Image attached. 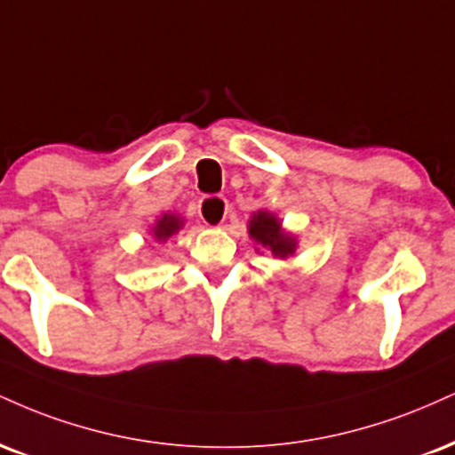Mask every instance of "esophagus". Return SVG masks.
<instances>
[{"label": "esophagus", "mask_w": 455, "mask_h": 455, "mask_svg": "<svg viewBox=\"0 0 455 455\" xmlns=\"http://www.w3.org/2000/svg\"><path fill=\"white\" fill-rule=\"evenodd\" d=\"M228 213V201L224 196H204L199 204V216L205 224H212V227H222L224 220H227Z\"/></svg>", "instance_id": "obj_1"}]
</instances>
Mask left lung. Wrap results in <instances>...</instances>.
I'll return each mask as SVG.
<instances>
[{"label":"left lung","mask_w":455,"mask_h":455,"mask_svg":"<svg viewBox=\"0 0 455 455\" xmlns=\"http://www.w3.org/2000/svg\"><path fill=\"white\" fill-rule=\"evenodd\" d=\"M248 233L254 239V243H259L260 248L271 251L273 259L286 260L290 256H294V251L299 248L297 235L283 231L282 220L269 210H259L251 213L248 222Z\"/></svg>","instance_id":"left-lung-1"}]
</instances>
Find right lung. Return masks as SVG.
<instances>
[{"mask_svg": "<svg viewBox=\"0 0 455 455\" xmlns=\"http://www.w3.org/2000/svg\"><path fill=\"white\" fill-rule=\"evenodd\" d=\"M184 224H186V220L182 216H180V213L165 212V213H161V216H158L156 220L150 224V228H148V235H150L152 242L165 243L167 239H172L173 235H178L180 231H182Z\"/></svg>", "mask_w": 455, "mask_h": 455, "instance_id": "1", "label": "right lung"}]
</instances>
